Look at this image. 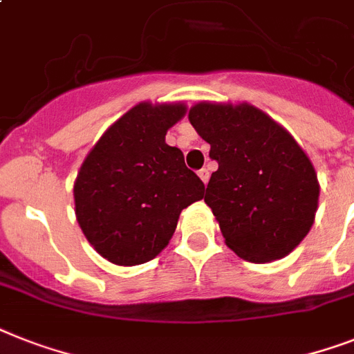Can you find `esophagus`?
<instances>
[{
	"mask_svg": "<svg viewBox=\"0 0 354 354\" xmlns=\"http://www.w3.org/2000/svg\"><path fill=\"white\" fill-rule=\"evenodd\" d=\"M198 176L202 178L203 183H207V182H209V178H211V172H209V169H200Z\"/></svg>",
	"mask_w": 354,
	"mask_h": 354,
	"instance_id": "obj_1",
	"label": "esophagus"
}]
</instances>
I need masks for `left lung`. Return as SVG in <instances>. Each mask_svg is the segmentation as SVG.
<instances>
[{
	"mask_svg": "<svg viewBox=\"0 0 354 354\" xmlns=\"http://www.w3.org/2000/svg\"><path fill=\"white\" fill-rule=\"evenodd\" d=\"M189 120L218 162L203 200L227 245L254 263L287 257L306 238L318 207L320 187L306 152L247 103H198Z\"/></svg>",
	"mask_w": 354,
	"mask_h": 354,
	"instance_id": "8db88e82",
	"label": "left lung"
}]
</instances>
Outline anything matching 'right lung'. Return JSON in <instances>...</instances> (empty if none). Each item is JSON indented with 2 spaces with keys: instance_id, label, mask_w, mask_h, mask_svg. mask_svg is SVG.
<instances>
[{
  "instance_id": "1",
  "label": "right lung",
  "mask_w": 354,
  "mask_h": 354,
  "mask_svg": "<svg viewBox=\"0 0 354 354\" xmlns=\"http://www.w3.org/2000/svg\"><path fill=\"white\" fill-rule=\"evenodd\" d=\"M183 105L140 103L105 131L74 183L76 218L91 245L116 266L158 257L180 212L203 198L205 185L183 152L165 143Z\"/></svg>"
}]
</instances>
